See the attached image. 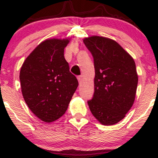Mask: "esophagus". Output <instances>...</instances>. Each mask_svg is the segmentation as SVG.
Here are the masks:
<instances>
[{
    "instance_id": "34e87169",
    "label": "esophagus",
    "mask_w": 158,
    "mask_h": 158,
    "mask_svg": "<svg viewBox=\"0 0 158 158\" xmlns=\"http://www.w3.org/2000/svg\"><path fill=\"white\" fill-rule=\"evenodd\" d=\"M77 79H78V81H79V84H81V81H82L83 77H81V76H79V77H77Z\"/></svg>"
}]
</instances>
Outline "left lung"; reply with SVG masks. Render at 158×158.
<instances>
[{
  "label": "left lung",
  "instance_id": "obj_1",
  "mask_svg": "<svg viewBox=\"0 0 158 158\" xmlns=\"http://www.w3.org/2000/svg\"><path fill=\"white\" fill-rule=\"evenodd\" d=\"M83 42L95 68L94 94L88 106L101 124L112 126L126 117L135 102L138 82L135 62L114 40L93 35Z\"/></svg>",
  "mask_w": 158,
  "mask_h": 158
}]
</instances>
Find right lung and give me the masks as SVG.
Segmentation results:
<instances>
[{"mask_svg": "<svg viewBox=\"0 0 158 158\" xmlns=\"http://www.w3.org/2000/svg\"><path fill=\"white\" fill-rule=\"evenodd\" d=\"M69 42L70 39H46L21 66L19 78L25 102L45 123L56 121L65 113L79 85L64 56Z\"/></svg>", "mask_w": 158, "mask_h": 158, "instance_id": "add662e5", "label": "right lung"}]
</instances>
